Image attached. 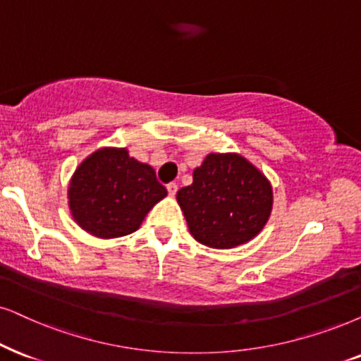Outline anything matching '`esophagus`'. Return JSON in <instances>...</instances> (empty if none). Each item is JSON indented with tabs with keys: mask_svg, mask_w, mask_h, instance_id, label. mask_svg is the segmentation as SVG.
I'll use <instances>...</instances> for the list:
<instances>
[{
	"mask_svg": "<svg viewBox=\"0 0 361 361\" xmlns=\"http://www.w3.org/2000/svg\"><path fill=\"white\" fill-rule=\"evenodd\" d=\"M166 190H168V195L170 196H175L176 191H178V185L175 183V181H171V183L166 185Z\"/></svg>",
	"mask_w": 361,
	"mask_h": 361,
	"instance_id": "esophagus-1",
	"label": "esophagus"
}]
</instances>
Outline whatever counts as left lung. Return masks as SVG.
I'll list each match as a JSON object with an SVG mask.
<instances>
[{
	"label": "left lung",
	"instance_id": "1",
	"mask_svg": "<svg viewBox=\"0 0 361 361\" xmlns=\"http://www.w3.org/2000/svg\"><path fill=\"white\" fill-rule=\"evenodd\" d=\"M195 240L233 248L257 236L271 213L268 180L240 154L212 153L176 193Z\"/></svg>",
	"mask_w": 361,
	"mask_h": 361
}]
</instances>
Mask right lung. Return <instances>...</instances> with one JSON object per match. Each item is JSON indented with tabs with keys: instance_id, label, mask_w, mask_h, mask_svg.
Wrapping results in <instances>:
<instances>
[{
	"instance_id": "add662e5",
	"label": "right lung",
	"mask_w": 361,
	"mask_h": 361,
	"mask_svg": "<svg viewBox=\"0 0 361 361\" xmlns=\"http://www.w3.org/2000/svg\"><path fill=\"white\" fill-rule=\"evenodd\" d=\"M165 196L153 168L136 161L125 148L98 149L86 158L68 190L73 218L99 238L133 233Z\"/></svg>"
}]
</instances>
